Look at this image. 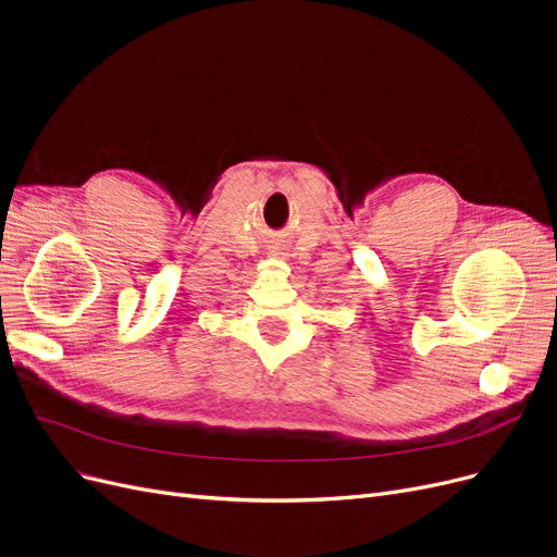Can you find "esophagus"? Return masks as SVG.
Masks as SVG:
<instances>
[{
  "instance_id": "esophagus-1",
  "label": "esophagus",
  "mask_w": 557,
  "mask_h": 557,
  "mask_svg": "<svg viewBox=\"0 0 557 557\" xmlns=\"http://www.w3.org/2000/svg\"><path fill=\"white\" fill-rule=\"evenodd\" d=\"M272 252H276L278 258H283V256H285V250H281V248H276V250H272Z\"/></svg>"
}]
</instances>
